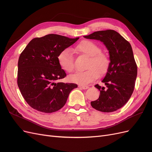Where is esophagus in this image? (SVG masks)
Here are the masks:
<instances>
[{"mask_svg": "<svg viewBox=\"0 0 152 152\" xmlns=\"http://www.w3.org/2000/svg\"><path fill=\"white\" fill-rule=\"evenodd\" d=\"M79 87L80 89H87L89 88V87L87 86H79Z\"/></svg>", "mask_w": 152, "mask_h": 152, "instance_id": "esophagus-1", "label": "esophagus"}]
</instances>
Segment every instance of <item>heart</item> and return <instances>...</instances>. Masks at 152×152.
Returning <instances> with one entry per match:
<instances>
[{
    "instance_id": "heart-1",
    "label": "heart",
    "mask_w": 152,
    "mask_h": 152,
    "mask_svg": "<svg viewBox=\"0 0 152 152\" xmlns=\"http://www.w3.org/2000/svg\"><path fill=\"white\" fill-rule=\"evenodd\" d=\"M77 49L89 58L84 72H77L69 76L70 81L80 85H87L94 81L98 77L105 75L110 66V59L102 49L95 42L91 40H84L77 46ZM59 66L66 72L71 73L74 70L75 63L73 54L68 49L60 52L58 56Z\"/></svg>"
}]
</instances>
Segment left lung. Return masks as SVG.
<instances>
[{"instance_id":"1","label":"left lung","mask_w":152,"mask_h":152,"mask_svg":"<svg viewBox=\"0 0 152 152\" xmlns=\"http://www.w3.org/2000/svg\"><path fill=\"white\" fill-rule=\"evenodd\" d=\"M84 37L103 42L110 54V66L102 80L106 87L95 85L100 94L91 104L102 112L116 111L126 104L134 89L137 69L131 45L113 30L95 31Z\"/></svg>"}]
</instances>
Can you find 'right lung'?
Wrapping results in <instances>:
<instances>
[{
	"mask_svg": "<svg viewBox=\"0 0 152 152\" xmlns=\"http://www.w3.org/2000/svg\"><path fill=\"white\" fill-rule=\"evenodd\" d=\"M79 39L49 34L33 39L23 50L18 59L17 82L31 108L44 113L56 112L65 104L71 91L77 88L76 84L57 82L66 75L58 56Z\"/></svg>",
	"mask_w": 152,
	"mask_h": 152,
	"instance_id": "right-lung-1",
	"label": "right lung"
}]
</instances>
